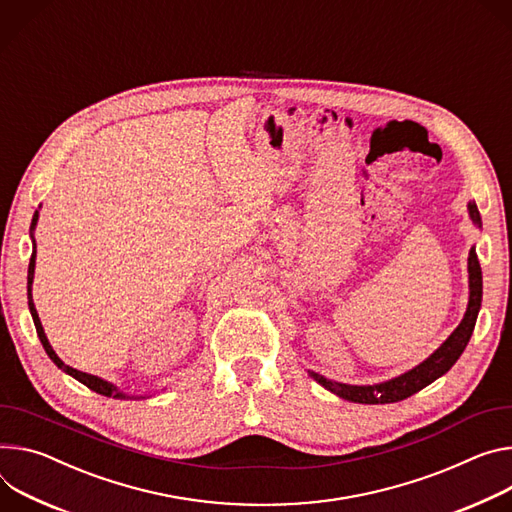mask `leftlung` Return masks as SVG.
Returning <instances> with one entry per match:
<instances>
[{"label": "left lung", "mask_w": 512, "mask_h": 512, "mask_svg": "<svg viewBox=\"0 0 512 512\" xmlns=\"http://www.w3.org/2000/svg\"><path fill=\"white\" fill-rule=\"evenodd\" d=\"M468 212H470L472 222L478 228H482V218H480V210H478L476 202L468 204ZM468 277H470V300H468L466 314H463L461 322L457 324V329L441 343V347L437 351H433L425 361L414 365L412 369L404 371V374H400L392 380L380 382V384H367V386L335 382V380H329V378L316 374V371H312V369H308V376L314 382H318L322 388H327L329 392L337 394L339 398L357 402V404L400 402V400L416 394L418 390H423L425 386L433 384L437 378L447 374V371L453 367V363L459 359V355L463 353V349L468 347L470 337L476 327L478 312L482 308V269H480V261L476 255V247L470 249Z\"/></svg>", "instance_id": "1"}]
</instances>
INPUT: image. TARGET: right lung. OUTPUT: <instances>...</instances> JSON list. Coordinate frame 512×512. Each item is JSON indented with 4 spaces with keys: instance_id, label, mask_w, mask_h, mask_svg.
<instances>
[{
    "instance_id": "add662e5",
    "label": "right lung",
    "mask_w": 512,
    "mask_h": 512,
    "mask_svg": "<svg viewBox=\"0 0 512 512\" xmlns=\"http://www.w3.org/2000/svg\"><path fill=\"white\" fill-rule=\"evenodd\" d=\"M36 222H38V210L34 212L32 216V224H30V239H32V257H30V265H28V308H30V314H32V320H34V327H36V333H38V339L46 351V355H49L53 359V363L63 369L65 374H69L71 378H75L77 382H81L83 386H87L89 390H94L102 396H108V398H118V400H138V398H149V396H130L126 392H122L118 386H114L112 382L108 380H102L98 376H91V374H85V371H79L67 363H63V359L55 353V349L51 347L49 339H46L44 335V329H42V322L38 318V312H36V306H34V300H32V282H34V267H36V243H34V228H36Z\"/></svg>"
}]
</instances>
